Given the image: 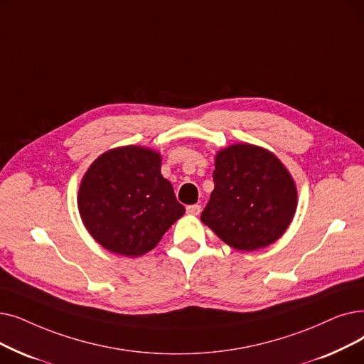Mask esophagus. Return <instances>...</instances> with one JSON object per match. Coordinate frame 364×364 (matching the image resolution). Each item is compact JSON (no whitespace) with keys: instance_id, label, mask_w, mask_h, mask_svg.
<instances>
[{"instance_id":"esophagus-1","label":"esophagus","mask_w":364,"mask_h":364,"mask_svg":"<svg viewBox=\"0 0 364 364\" xmlns=\"http://www.w3.org/2000/svg\"><path fill=\"white\" fill-rule=\"evenodd\" d=\"M199 213H200V205H188L187 207L188 215H199Z\"/></svg>"}]
</instances>
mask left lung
I'll return each mask as SVG.
<instances>
[{
	"label": "left lung",
	"instance_id": "left-lung-1",
	"mask_svg": "<svg viewBox=\"0 0 364 364\" xmlns=\"http://www.w3.org/2000/svg\"><path fill=\"white\" fill-rule=\"evenodd\" d=\"M214 191L200 220L229 247L256 251L279 240L297 208V187L278 157L255 144L217 151Z\"/></svg>",
	"mask_w": 364,
	"mask_h": 364
}]
</instances>
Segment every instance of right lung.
<instances>
[{"label":"right lung","instance_id":"right-lung-1","mask_svg":"<svg viewBox=\"0 0 364 364\" xmlns=\"http://www.w3.org/2000/svg\"><path fill=\"white\" fill-rule=\"evenodd\" d=\"M159 151L122 146L98 156L85 172L77 205L92 238L114 255L139 257L183 217Z\"/></svg>","mask_w":364,"mask_h":364}]
</instances>
